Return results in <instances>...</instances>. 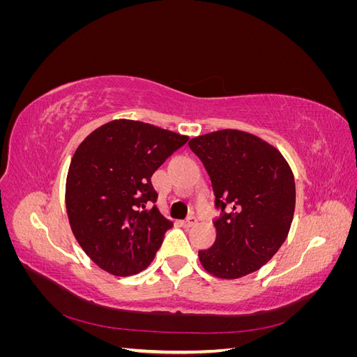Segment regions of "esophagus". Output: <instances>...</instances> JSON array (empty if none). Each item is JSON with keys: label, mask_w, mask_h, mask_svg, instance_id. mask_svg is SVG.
Wrapping results in <instances>:
<instances>
[{"label": "esophagus", "mask_w": 357, "mask_h": 357, "mask_svg": "<svg viewBox=\"0 0 357 357\" xmlns=\"http://www.w3.org/2000/svg\"><path fill=\"white\" fill-rule=\"evenodd\" d=\"M198 223V219L195 218V215H189V218L183 222V225L186 226V228H190V226H195Z\"/></svg>", "instance_id": "esophagus-1"}]
</instances>
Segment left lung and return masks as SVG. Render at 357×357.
Listing matches in <instances>:
<instances>
[{
    "instance_id": "left-lung-1",
    "label": "left lung",
    "mask_w": 357,
    "mask_h": 357,
    "mask_svg": "<svg viewBox=\"0 0 357 357\" xmlns=\"http://www.w3.org/2000/svg\"><path fill=\"white\" fill-rule=\"evenodd\" d=\"M207 169L215 208V241L199 250L205 271L240 278L262 268L282 247L295 213V178L283 155L253 134L222 129L192 138Z\"/></svg>"
}]
</instances>
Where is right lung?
<instances>
[{"label":"right lung","mask_w":357,"mask_h":357,"mask_svg":"<svg viewBox=\"0 0 357 357\" xmlns=\"http://www.w3.org/2000/svg\"><path fill=\"white\" fill-rule=\"evenodd\" d=\"M189 137L117 119L86 137L71 159L66 205L71 231L92 261L117 277L155 259L172 222L158 210L153 172Z\"/></svg>","instance_id":"obj_1"}]
</instances>
